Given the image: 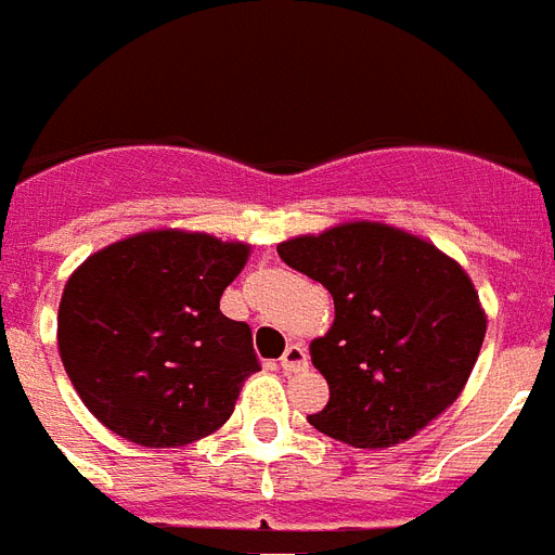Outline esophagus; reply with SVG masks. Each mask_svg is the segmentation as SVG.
Wrapping results in <instances>:
<instances>
[{
  "label": "esophagus",
  "mask_w": 555,
  "mask_h": 555,
  "mask_svg": "<svg viewBox=\"0 0 555 555\" xmlns=\"http://www.w3.org/2000/svg\"><path fill=\"white\" fill-rule=\"evenodd\" d=\"M279 366L285 372H299L308 366V352L299 344H291L285 349V354L279 358Z\"/></svg>",
  "instance_id": "obj_1"
}]
</instances>
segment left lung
Returning <instances> with one entry per match:
<instances>
[{
    "label": "left lung",
    "instance_id": "1",
    "mask_svg": "<svg viewBox=\"0 0 555 555\" xmlns=\"http://www.w3.org/2000/svg\"><path fill=\"white\" fill-rule=\"evenodd\" d=\"M279 259L332 294L311 344L328 404L311 425L354 448H390L454 404L483 346L486 314L465 270L384 223H344L279 244Z\"/></svg>",
    "mask_w": 555,
    "mask_h": 555
}]
</instances>
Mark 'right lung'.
<instances>
[{
	"instance_id": "obj_1",
	"label": "right lung",
	"mask_w": 555,
	"mask_h": 555,
	"mask_svg": "<svg viewBox=\"0 0 555 555\" xmlns=\"http://www.w3.org/2000/svg\"><path fill=\"white\" fill-rule=\"evenodd\" d=\"M247 244L156 230L116 241L63 287L57 346L80 401L113 434L145 448L189 446L232 416L261 370L247 323L221 294Z\"/></svg>"
}]
</instances>
